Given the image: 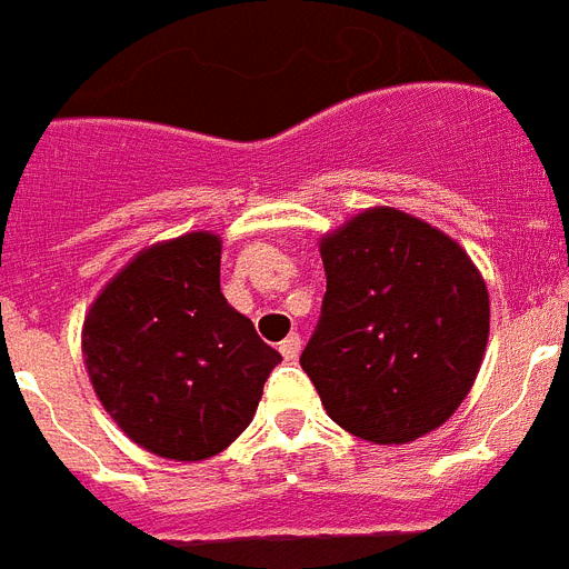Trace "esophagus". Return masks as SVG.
I'll list each match as a JSON object with an SVG mask.
<instances>
[{
    "label": "esophagus",
    "instance_id": "obj_1",
    "mask_svg": "<svg viewBox=\"0 0 569 569\" xmlns=\"http://www.w3.org/2000/svg\"><path fill=\"white\" fill-rule=\"evenodd\" d=\"M280 353H283L286 362H295L300 353V336L298 332H292V336H286L283 341H280Z\"/></svg>",
    "mask_w": 569,
    "mask_h": 569
}]
</instances>
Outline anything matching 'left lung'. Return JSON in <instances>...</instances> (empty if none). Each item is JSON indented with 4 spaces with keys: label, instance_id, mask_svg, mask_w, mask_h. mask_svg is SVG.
I'll use <instances>...</instances> for the list:
<instances>
[{
    "label": "left lung",
    "instance_id": "8db88e82",
    "mask_svg": "<svg viewBox=\"0 0 569 569\" xmlns=\"http://www.w3.org/2000/svg\"><path fill=\"white\" fill-rule=\"evenodd\" d=\"M327 292L300 368L327 415L373 445H409L450 418L488 345V289L465 248L373 207L321 239Z\"/></svg>",
    "mask_w": 569,
    "mask_h": 569
}]
</instances>
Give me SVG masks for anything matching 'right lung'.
Listing matches in <instances>:
<instances>
[{
	"label": "right lung",
	"instance_id": "add662e5",
	"mask_svg": "<svg viewBox=\"0 0 569 569\" xmlns=\"http://www.w3.org/2000/svg\"><path fill=\"white\" fill-rule=\"evenodd\" d=\"M219 266L210 230L157 242L84 318L81 350L104 412L163 459L201 461L233 445L283 359L224 300Z\"/></svg>",
	"mask_w": 569,
	"mask_h": 569
}]
</instances>
